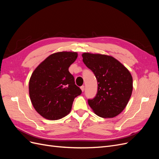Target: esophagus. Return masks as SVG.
Wrapping results in <instances>:
<instances>
[{
	"label": "esophagus",
	"mask_w": 159,
	"mask_h": 159,
	"mask_svg": "<svg viewBox=\"0 0 159 159\" xmlns=\"http://www.w3.org/2000/svg\"><path fill=\"white\" fill-rule=\"evenodd\" d=\"M80 88H81V91H84V89H85V86H84V85H82V86H81V87H80Z\"/></svg>",
	"instance_id": "obj_1"
}]
</instances>
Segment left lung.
I'll list each match as a JSON object with an SVG mask.
<instances>
[{"label":"left lung","mask_w":159,"mask_h":159,"mask_svg":"<svg viewBox=\"0 0 159 159\" xmlns=\"http://www.w3.org/2000/svg\"><path fill=\"white\" fill-rule=\"evenodd\" d=\"M83 61L98 80V92L88 104L94 113L103 118H113L125 108L133 91L129 71L113 57L84 53Z\"/></svg>","instance_id":"1"}]
</instances>
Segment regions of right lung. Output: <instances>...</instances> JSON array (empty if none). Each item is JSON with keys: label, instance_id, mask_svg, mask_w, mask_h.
Segmentation results:
<instances>
[{"label": "right lung", "instance_id": "add662e5", "mask_svg": "<svg viewBox=\"0 0 159 159\" xmlns=\"http://www.w3.org/2000/svg\"><path fill=\"white\" fill-rule=\"evenodd\" d=\"M77 57V52H56L33 71L29 81L30 98L34 108L45 119L57 120L66 116L74 99L81 93L68 70Z\"/></svg>", "mask_w": 159, "mask_h": 159}]
</instances>
